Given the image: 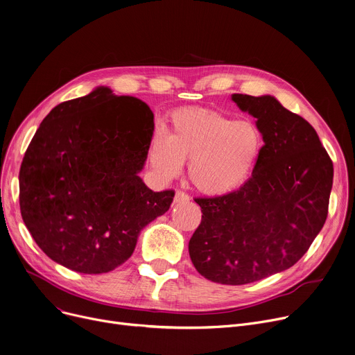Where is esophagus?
<instances>
[{"label": "esophagus", "mask_w": 355, "mask_h": 355, "mask_svg": "<svg viewBox=\"0 0 355 355\" xmlns=\"http://www.w3.org/2000/svg\"><path fill=\"white\" fill-rule=\"evenodd\" d=\"M187 201H190V196H189L187 193H184V191H177V193H175V197H174V202H175V204L187 202Z\"/></svg>", "instance_id": "1"}]
</instances>
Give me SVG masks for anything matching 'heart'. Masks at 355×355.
<instances>
[{
  "instance_id": "heart-1",
  "label": "heart",
  "mask_w": 355,
  "mask_h": 355,
  "mask_svg": "<svg viewBox=\"0 0 355 355\" xmlns=\"http://www.w3.org/2000/svg\"><path fill=\"white\" fill-rule=\"evenodd\" d=\"M263 137L250 119H233L218 110L184 107L171 115V128L155 130L148 158L162 180H173L190 161L194 187L210 196L236 191L253 174Z\"/></svg>"
}]
</instances>
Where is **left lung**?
Returning <instances> with one entry per match:
<instances>
[{
  "mask_svg": "<svg viewBox=\"0 0 355 355\" xmlns=\"http://www.w3.org/2000/svg\"><path fill=\"white\" fill-rule=\"evenodd\" d=\"M232 99L256 118L265 145L239 190L194 198L202 216L189 252L209 281L246 285L289 269L308 252L328 216L334 166L311 123L273 96Z\"/></svg>",
  "mask_w": 355,
  "mask_h": 355,
  "instance_id": "obj_1",
  "label": "left lung"
}]
</instances>
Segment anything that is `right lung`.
<instances>
[{"mask_svg":"<svg viewBox=\"0 0 355 355\" xmlns=\"http://www.w3.org/2000/svg\"><path fill=\"white\" fill-rule=\"evenodd\" d=\"M154 114L134 96L98 87L51 109L20 168V210L39 248L79 273L116 269L141 230L170 209L174 190H149L138 173Z\"/></svg>","mask_w":355,"mask_h":355,"instance_id":"add662e5","label":"right lung"}]
</instances>
